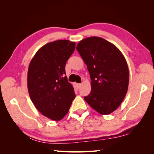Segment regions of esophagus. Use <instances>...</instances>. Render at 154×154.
I'll return each instance as SVG.
<instances>
[{
  "mask_svg": "<svg viewBox=\"0 0 154 154\" xmlns=\"http://www.w3.org/2000/svg\"><path fill=\"white\" fill-rule=\"evenodd\" d=\"M81 85H82L81 83H76V86H77V87H78V88H80Z\"/></svg>",
  "mask_w": 154,
  "mask_h": 154,
  "instance_id": "1",
  "label": "esophagus"
}]
</instances>
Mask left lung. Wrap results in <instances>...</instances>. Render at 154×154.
Wrapping results in <instances>:
<instances>
[{
	"label": "left lung",
	"instance_id": "obj_1",
	"mask_svg": "<svg viewBox=\"0 0 154 154\" xmlns=\"http://www.w3.org/2000/svg\"><path fill=\"white\" fill-rule=\"evenodd\" d=\"M76 49L91 79V92L85 100L100 114H111L128 91L129 71L123 54L116 45L97 36L83 39Z\"/></svg>",
	"mask_w": 154,
	"mask_h": 154
}]
</instances>
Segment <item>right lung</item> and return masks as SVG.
<instances>
[{
  "instance_id": "right-lung-1",
  "label": "right lung",
  "mask_w": 154,
  "mask_h": 154,
  "mask_svg": "<svg viewBox=\"0 0 154 154\" xmlns=\"http://www.w3.org/2000/svg\"><path fill=\"white\" fill-rule=\"evenodd\" d=\"M76 43L60 40L46 44L31 60L27 71L30 98L40 112L53 121L64 118L75 93L66 76V64Z\"/></svg>"
}]
</instances>
